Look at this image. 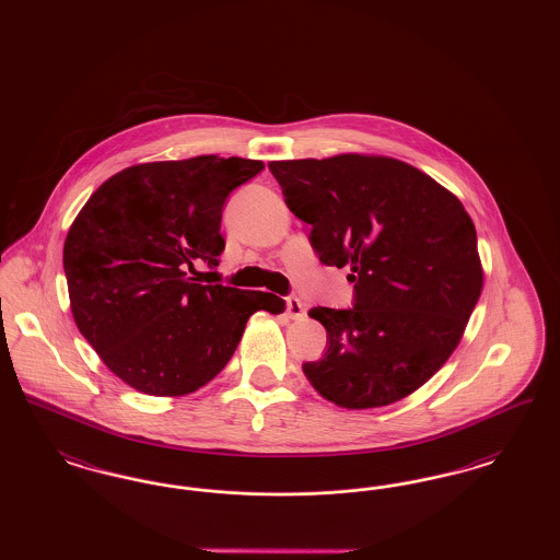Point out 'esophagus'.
Segmentation results:
<instances>
[{
    "label": "esophagus",
    "mask_w": 560,
    "mask_h": 560,
    "mask_svg": "<svg viewBox=\"0 0 560 560\" xmlns=\"http://www.w3.org/2000/svg\"><path fill=\"white\" fill-rule=\"evenodd\" d=\"M288 315L295 320L304 317V304L298 298H288Z\"/></svg>",
    "instance_id": "obj_1"
}]
</instances>
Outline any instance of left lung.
Masks as SVG:
<instances>
[{
  "mask_svg": "<svg viewBox=\"0 0 560 560\" xmlns=\"http://www.w3.org/2000/svg\"><path fill=\"white\" fill-rule=\"evenodd\" d=\"M293 215L327 267H348L354 304L317 306L320 361L302 372L347 409L405 399L459 345L480 292L477 231L459 199L418 167L380 155L270 161Z\"/></svg>",
  "mask_w": 560,
  "mask_h": 560,
  "instance_id": "8db88e82",
  "label": "left lung"
}]
</instances>
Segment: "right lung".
Returning <instances> with one entry per match:
<instances>
[{
	"label": "right lung",
	"mask_w": 560,
	"mask_h": 560,
	"mask_svg": "<svg viewBox=\"0 0 560 560\" xmlns=\"http://www.w3.org/2000/svg\"><path fill=\"white\" fill-rule=\"evenodd\" d=\"M262 170L218 155L138 163L96 188L73 220L62 252L73 319L138 393H195L231 361L256 311H285L275 293L188 277L199 260L218 267L224 201Z\"/></svg>",
	"instance_id": "1"
}]
</instances>
